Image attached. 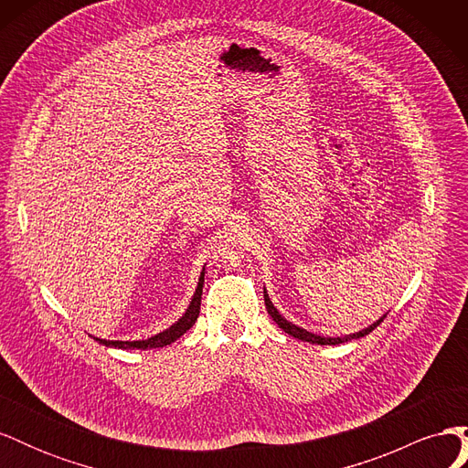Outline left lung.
Here are the masks:
<instances>
[{
	"label": "left lung",
	"mask_w": 468,
	"mask_h": 468,
	"mask_svg": "<svg viewBox=\"0 0 468 468\" xmlns=\"http://www.w3.org/2000/svg\"><path fill=\"white\" fill-rule=\"evenodd\" d=\"M263 299H265V308H267L269 316H271V318L277 322V325H279V328H281L282 332L292 335V337H296V339H303V342H310V344H316V346H337V344H344V342H351V339H359V337L367 335L369 332H373V330L377 328V325L387 318V314L380 316L377 322H373L371 325H367V328H363V330H359V332H356V334L344 335V337H324V335L313 334V332H308V330L301 328V325H296V324L289 322V320H287L285 316H282V314L279 313V310L273 306V303H271V299H269V294H267L265 289H263Z\"/></svg>",
	"instance_id": "obj_1"
}]
</instances>
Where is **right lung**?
<instances>
[{
  "instance_id": "obj_1",
  "label": "right lung",
  "mask_w": 468,
  "mask_h": 468,
  "mask_svg": "<svg viewBox=\"0 0 468 468\" xmlns=\"http://www.w3.org/2000/svg\"><path fill=\"white\" fill-rule=\"evenodd\" d=\"M203 285H205V267H203L199 282H197V289L191 296V303H189L186 313H183V316L177 322H174L169 328H165L160 334H155L148 339H134V342H122V339H101L95 335H91V337L105 347H117V349H155V347H165L169 344H174L177 337H181L189 328H193V324L197 322V318H199Z\"/></svg>"
}]
</instances>
